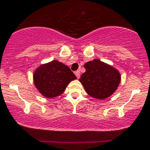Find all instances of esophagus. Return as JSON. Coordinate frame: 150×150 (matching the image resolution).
<instances>
[{
	"instance_id": "obj_1",
	"label": "esophagus",
	"mask_w": 150,
	"mask_h": 150,
	"mask_svg": "<svg viewBox=\"0 0 150 150\" xmlns=\"http://www.w3.org/2000/svg\"><path fill=\"white\" fill-rule=\"evenodd\" d=\"M75 75H76L77 78H78V79H79V78H80V70L75 71Z\"/></svg>"
}]
</instances>
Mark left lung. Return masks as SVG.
I'll return each mask as SVG.
<instances>
[{
	"instance_id": "1",
	"label": "left lung",
	"mask_w": 150,
	"mask_h": 150,
	"mask_svg": "<svg viewBox=\"0 0 150 150\" xmlns=\"http://www.w3.org/2000/svg\"><path fill=\"white\" fill-rule=\"evenodd\" d=\"M86 72L79 79L86 93L91 97L105 99L116 91L121 75L116 68L96 59L84 64Z\"/></svg>"
}]
</instances>
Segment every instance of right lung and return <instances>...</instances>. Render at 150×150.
Masks as SVG:
<instances>
[{
    "label": "right lung",
    "mask_w": 150,
    "mask_h": 150,
    "mask_svg": "<svg viewBox=\"0 0 150 150\" xmlns=\"http://www.w3.org/2000/svg\"><path fill=\"white\" fill-rule=\"evenodd\" d=\"M67 65L57 60L39 66L34 73V83L41 94L49 98L63 93L67 85L76 79Z\"/></svg>",
    "instance_id": "obj_1"
}]
</instances>
